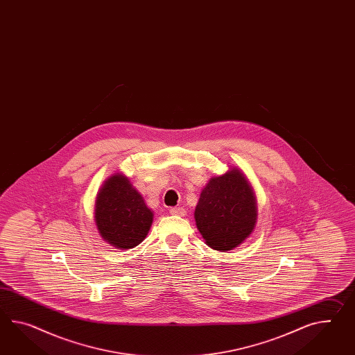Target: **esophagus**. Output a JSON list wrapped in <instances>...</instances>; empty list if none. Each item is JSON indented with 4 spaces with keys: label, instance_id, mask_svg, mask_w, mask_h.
<instances>
[{
    "label": "esophagus",
    "instance_id": "obj_1",
    "mask_svg": "<svg viewBox=\"0 0 355 355\" xmlns=\"http://www.w3.org/2000/svg\"><path fill=\"white\" fill-rule=\"evenodd\" d=\"M171 214H172V216H186V210L181 208V207H178V208H172L171 209Z\"/></svg>",
    "mask_w": 355,
    "mask_h": 355
}]
</instances>
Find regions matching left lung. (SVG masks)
<instances>
[{"label": "left lung", "instance_id": "left-lung-1", "mask_svg": "<svg viewBox=\"0 0 355 355\" xmlns=\"http://www.w3.org/2000/svg\"><path fill=\"white\" fill-rule=\"evenodd\" d=\"M257 198L241 169L232 166L214 175L201 190L195 220L202 239L214 250H234L255 230Z\"/></svg>", "mask_w": 355, "mask_h": 355}]
</instances>
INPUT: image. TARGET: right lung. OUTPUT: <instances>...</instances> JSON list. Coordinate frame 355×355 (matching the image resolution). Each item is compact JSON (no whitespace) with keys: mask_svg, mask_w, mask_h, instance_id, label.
<instances>
[{"mask_svg":"<svg viewBox=\"0 0 355 355\" xmlns=\"http://www.w3.org/2000/svg\"><path fill=\"white\" fill-rule=\"evenodd\" d=\"M154 213L127 175L114 173L105 180L95 201V223L103 240L115 249L136 248L146 239Z\"/></svg>","mask_w":355,"mask_h":355,"instance_id":"add662e5","label":"right lung"}]
</instances>
